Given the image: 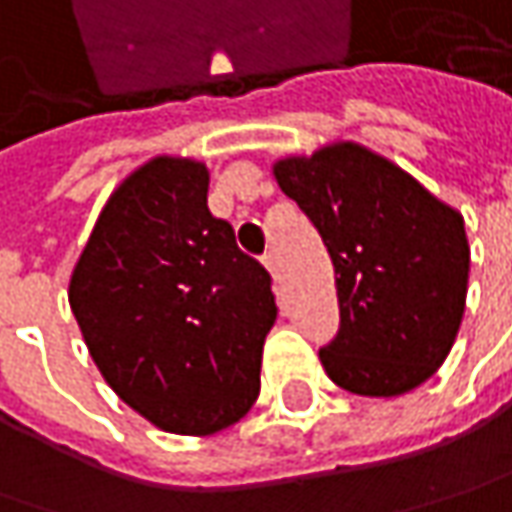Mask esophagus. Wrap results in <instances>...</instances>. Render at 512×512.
Returning a JSON list of instances; mask_svg holds the SVG:
<instances>
[{"label":"esophagus","instance_id":"34e87169","mask_svg":"<svg viewBox=\"0 0 512 512\" xmlns=\"http://www.w3.org/2000/svg\"><path fill=\"white\" fill-rule=\"evenodd\" d=\"M263 266H266V269H269V275H272V278L278 281V257L269 252V255L263 257Z\"/></svg>","mask_w":512,"mask_h":512}]
</instances>
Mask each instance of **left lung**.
I'll return each instance as SVG.
<instances>
[{
    "instance_id": "left-lung-1",
    "label": "left lung",
    "mask_w": 512,
    "mask_h": 512,
    "mask_svg": "<svg viewBox=\"0 0 512 512\" xmlns=\"http://www.w3.org/2000/svg\"><path fill=\"white\" fill-rule=\"evenodd\" d=\"M336 272L339 333L318 359L359 397H400L446 362L469 286L464 214L359 141L272 165Z\"/></svg>"
}]
</instances>
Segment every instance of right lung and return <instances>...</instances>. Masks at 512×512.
<instances>
[{
    "instance_id": "add662e5",
    "label": "right lung",
    "mask_w": 512,
    "mask_h": 512,
    "mask_svg": "<svg viewBox=\"0 0 512 512\" xmlns=\"http://www.w3.org/2000/svg\"><path fill=\"white\" fill-rule=\"evenodd\" d=\"M208 167L153 156L109 194L69 278L106 385L170 435H214L255 406L278 307L269 272L208 211Z\"/></svg>"
}]
</instances>
